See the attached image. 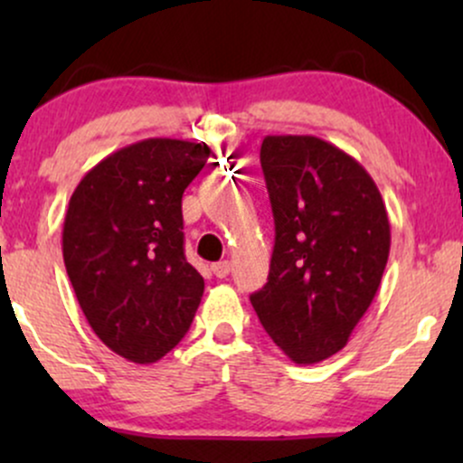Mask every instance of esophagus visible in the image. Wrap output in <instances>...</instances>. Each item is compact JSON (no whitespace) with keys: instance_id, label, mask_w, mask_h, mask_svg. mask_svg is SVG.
<instances>
[{"instance_id":"obj_1","label":"esophagus","mask_w":463,"mask_h":463,"mask_svg":"<svg viewBox=\"0 0 463 463\" xmlns=\"http://www.w3.org/2000/svg\"><path fill=\"white\" fill-rule=\"evenodd\" d=\"M211 272H213L217 279H226V276L231 274V263H228V261L213 263V265H211Z\"/></svg>"}]
</instances>
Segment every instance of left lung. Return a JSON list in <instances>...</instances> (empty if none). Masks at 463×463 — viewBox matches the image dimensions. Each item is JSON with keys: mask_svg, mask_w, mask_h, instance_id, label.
<instances>
[{"mask_svg": "<svg viewBox=\"0 0 463 463\" xmlns=\"http://www.w3.org/2000/svg\"><path fill=\"white\" fill-rule=\"evenodd\" d=\"M261 167L276 237L268 283L250 302L287 357L317 364L346 346L374 300L390 220L370 174L317 137H265Z\"/></svg>", "mask_w": 463, "mask_h": 463, "instance_id": "1", "label": "left lung"}]
</instances>
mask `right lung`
Segmentation results:
<instances>
[{
	"mask_svg": "<svg viewBox=\"0 0 463 463\" xmlns=\"http://www.w3.org/2000/svg\"><path fill=\"white\" fill-rule=\"evenodd\" d=\"M206 143L146 139L80 180L62 226V259L84 317L113 353L154 364L194 322L204 279L184 259L183 194Z\"/></svg>",
	"mask_w": 463,
	"mask_h": 463,
	"instance_id": "1",
	"label": "right lung"
}]
</instances>
